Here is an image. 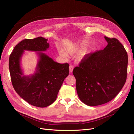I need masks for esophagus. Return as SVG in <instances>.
Listing matches in <instances>:
<instances>
[{"label": "esophagus", "mask_w": 134, "mask_h": 134, "mask_svg": "<svg viewBox=\"0 0 134 134\" xmlns=\"http://www.w3.org/2000/svg\"><path fill=\"white\" fill-rule=\"evenodd\" d=\"M73 69H74L73 66H72V65H70V66H69V71H70V72H72V70H73Z\"/></svg>", "instance_id": "1"}]
</instances>
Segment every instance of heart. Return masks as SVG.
Listing matches in <instances>:
<instances>
[{"label":"heart","mask_w":134,"mask_h":134,"mask_svg":"<svg viewBox=\"0 0 134 134\" xmlns=\"http://www.w3.org/2000/svg\"><path fill=\"white\" fill-rule=\"evenodd\" d=\"M87 44H88V42L87 41H83L82 42H80V43H79L78 44H77V45L75 46L67 48L66 49V51L69 55H74L77 53H78V52H80L82 50H83L85 48V47L86 46ZM59 54L63 58L65 59H67L69 58V56L68 54L64 50H62V49L59 50ZM87 54H88V51H85L83 52L82 54H81L78 56V58H77V60H78V62L81 61Z\"/></svg>","instance_id":"heart-1"}]
</instances>
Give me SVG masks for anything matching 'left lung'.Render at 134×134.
Instances as JSON below:
<instances>
[{"instance_id": "obj_1", "label": "left lung", "mask_w": 134, "mask_h": 134, "mask_svg": "<svg viewBox=\"0 0 134 134\" xmlns=\"http://www.w3.org/2000/svg\"><path fill=\"white\" fill-rule=\"evenodd\" d=\"M104 38L107 46L88 54L72 71L79 98L90 106H99L113 99L126 80L127 52L117 39L106 36Z\"/></svg>"}]
</instances>
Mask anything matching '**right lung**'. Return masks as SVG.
<instances>
[{
  "label": "right lung",
  "mask_w": 134,
  "mask_h": 134,
  "mask_svg": "<svg viewBox=\"0 0 134 134\" xmlns=\"http://www.w3.org/2000/svg\"><path fill=\"white\" fill-rule=\"evenodd\" d=\"M47 39H25L15 46L9 56L11 81L15 92L28 103L38 107L50 106L57 97L62 85L69 74V64L55 62L42 52L49 47ZM25 50L36 51L39 60L34 73L25 76L20 61Z\"/></svg>",
  "instance_id": "right-lung-1"
}]
</instances>
